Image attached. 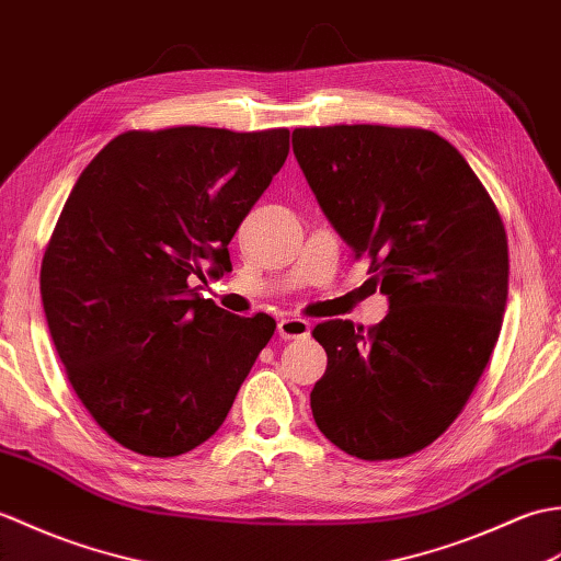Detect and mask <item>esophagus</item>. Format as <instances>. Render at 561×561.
<instances>
[{"label":"esophagus","instance_id":"34e87169","mask_svg":"<svg viewBox=\"0 0 561 561\" xmlns=\"http://www.w3.org/2000/svg\"><path fill=\"white\" fill-rule=\"evenodd\" d=\"M309 331H312V323L300 317H285L278 321V335L285 341L293 339H307Z\"/></svg>","mask_w":561,"mask_h":561}]
</instances>
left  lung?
<instances>
[{
    "label": "left lung",
    "instance_id": "left-lung-1",
    "mask_svg": "<svg viewBox=\"0 0 561 561\" xmlns=\"http://www.w3.org/2000/svg\"><path fill=\"white\" fill-rule=\"evenodd\" d=\"M293 153L333 230L369 256L389 314L375 329L323 321L329 365L309 401L341 451L401 458L463 410L502 331L508 247L490 194L425 129L341 124L293 131Z\"/></svg>",
    "mask_w": 561,
    "mask_h": 561
}]
</instances>
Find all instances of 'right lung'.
Returning <instances> with one entry per match:
<instances>
[{"instance_id":"obj_1","label":"right lung","mask_w":561,"mask_h":561,"mask_svg":"<svg viewBox=\"0 0 561 561\" xmlns=\"http://www.w3.org/2000/svg\"><path fill=\"white\" fill-rule=\"evenodd\" d=\"M288 151V129L127 131L73 184L41 295L73 391L117 444L180 456L228 417L276 321L190 283L230 268L232 234Z\"/></svg>"}]
</instances>
